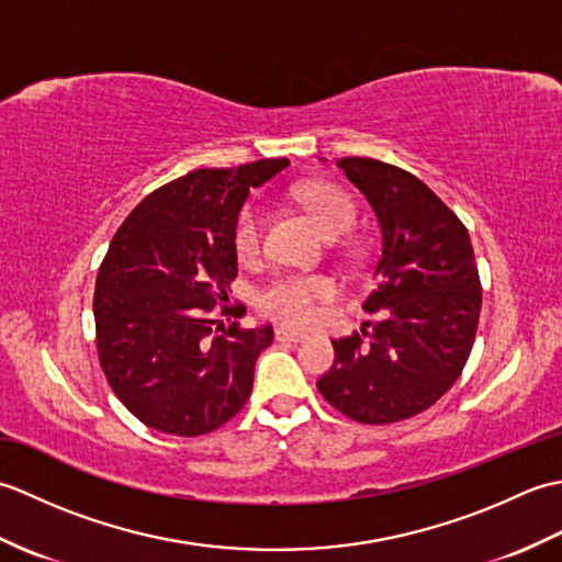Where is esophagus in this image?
<instances>
[{
    "instance_id": "34e87169",
    "label": "esophagus",
    "mask_w": 562,
    "mask_h": 562,
    "mask_svg": "<svg viewBox=\"0 0 562 562\" xmlns=\"http://www.w3.org/2000/svg\"><path fill=\"white\" fill-rule=\"evenodd\" d=\"M274 338H278L280 342H304L306 340V336H302V333H294V330H288V328L274 330Z\"/></svg>"
}]
</instances>
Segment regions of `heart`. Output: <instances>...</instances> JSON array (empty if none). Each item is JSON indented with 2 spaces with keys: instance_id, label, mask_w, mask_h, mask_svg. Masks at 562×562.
I'll return each mask as SVG.
<instances>
[{
  "instance_id": "1",
  "label": "heart",
  "mask_w": 562,
  "mask_h": 562,
  "mask_svg": "<svg viewBox=\"0 0 562 562\" xmlns=\"http://www.w3.org/2000/svg\"><path fill=\"white\" fill-rule=\"evenodd\" d=\"M296 200L321 224L330 238L352 232L357 224V205L342 188L333 183H308L296 190ZM266 214L258 205H246L236 214L232 244L241 262H254L262 254ZM338 288L326 274L290 272L262 284L256 296L260 314L292 328H308L321 316V306L336 300Z\"/></svg>"
}]
</instances>
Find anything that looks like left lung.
Wrapping results in <instances>:
<instances>
[{
	"mask_svg": "<svg viewBox=\"0 0 562 562\" xmlns=\"http://www.w3.org/2000/svg\"><path fill=\"white\" fill-rule=\"evenodd\" d=\"M338 166L381 224L379 282L364 302L376 321L362 336L333 340L336 360L316 386L355 423H401L435 405L469 362L483 300L479 266L469 229L420 178L367 157Z\"/></svg>",
	"mask_w": 562,
	"mask_h": 562,
	"instance_id": "8db88e82",
	"label": "left lung"
}]
</instances>
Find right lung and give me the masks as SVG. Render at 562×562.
<instances>
[{
	"label": "right lung",
	"mask_w": 562,
	"mask_h": 562,
	"mask_svg": "<svg viewBox=\"0 0 562 562\" xmlns=\"http://www.w3.org/2000/svg\"><path fill=\"white\" fill-rule=\"evenodd\" d=\"M288 166L260 159L190 171L149 193L115 232L93 292L97 350L117 401L147 427L200 437L246 405L272 328L234 321L217 337L212 308L246 312L226 304L238 272L234 222L248 190Z\"/></svg>",
	"instance_id": "add662e5"
}]
</instances>
